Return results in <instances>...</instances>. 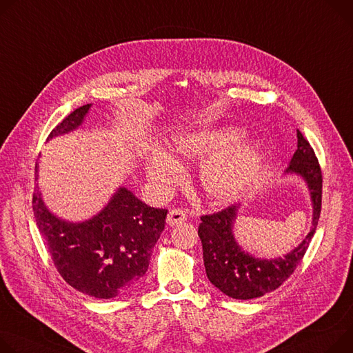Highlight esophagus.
<instances>
[{"label":"esophagus","instance_id":"34e87169","mask_svg":"<svg viewBox=\"0 0 353 353\" xmlns=\"http://www.w3.org/2000/svg\"><path fill=\"white\" fill-rule=\"evenodd\" d=\"M187 219V214L183 211V210H172L169 214H168V223L170 227H174V225H179V223L184 222Z\"/></svg>","mask_w":353,"mask_h":353}]
</instances>
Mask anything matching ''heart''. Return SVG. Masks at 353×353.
<instances>
[{"label":"heart","instance_id":"obj_1","mask_svg":"<svg viewBox=\"0 0 353 353\" xmlns=\"http://www.w3.org/2000/svg\"><path fill=\"white\" fill-rule=\"evenodd\" d=\"M243 134L232 128L196 131L177 137L170 145V154H157L146 166L149 181L160 191L173 187L181 177L177 160H203L200 185L214 201L238 197L259 176L263 149L259 143L236 146Z\"/></svg>","mask_w":353,"mask_h":353}]
</instances>
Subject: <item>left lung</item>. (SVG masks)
<instances>
[{
    "label": "left lung",
    "instance_id": "left-lung-1",
    "mask_svg": "<svg viewBox=\"0 0 353 353\" xmlns=\"http://www.w3.org/2000/svg\"><path fill=\"white\" fill-rule=\"evenodd\" d=\"M285 173L301 176L307 183L312 203V227L303 242L276 259H259L242 250L234 238V222L241 204L203 215L199 236L208 280L228 297L252 300L274 292L293 274L315 234L323 200V173L310 142L297 130V150Z\"/></svg>",
    "mask_w": 353,
    "mask_h": 353
}]
</instances>
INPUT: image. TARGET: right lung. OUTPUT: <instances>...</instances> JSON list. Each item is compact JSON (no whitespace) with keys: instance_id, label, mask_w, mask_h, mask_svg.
<instances>
[{"instance_id":"right-lung-1","label":"right lung","mask_w":353,"mask_h":353,"mask_svg":"<svg viewBox=\"0 0 353 353\" xmlns=\"http://www.w3.org/2000/svg\"><path fill=\"white\" fill-rule=\"evenodd\" d=\"M91 104L74 110L48 139L74 131ZM35 165L32 208L54 268L76 290L95 299H112L141 280L149 268L152 249L165 230L168 210L142 203L119 187L110 203L84 222L53 215L42 200Z\"/></svg>"}]
</instances>
